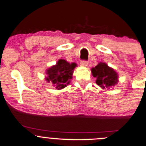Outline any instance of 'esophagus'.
Returning <instances> with one entry per match:
<instances>
[{
	"label": "esophagus",
	"instance_id": "34e87169",
	"mask_svg": "<svg viewBox=\"0 0 146 146\" xmlns=\"http://www.w3.org/2000/svg\"><path fill=\"white\" fill-rule=\"evenodd\" d=\"M88 65V62L86 60H81V62H80V65L83 67H87Z\"/></svg>",
	"mask_w": 146,
	"mask_h": 146
}]
</instances>
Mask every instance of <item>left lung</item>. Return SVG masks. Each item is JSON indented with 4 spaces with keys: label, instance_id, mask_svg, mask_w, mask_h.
I'll return each instance as SVG.
<instances>
[{
    "label": "left lung",
    "instance_id": "obj_1",
    "mask_svg": "<svg viewBox=\"0 0 146 146\" xmlns=\"http://www.w3.org/2000/svg\"><path fill=\"white\" fill-rule=\"evenodd\" d=\"M91 72L92 76L97 79L96 84L102 89L109 90L118 81L116 72L104 62H99L97 66L92 67Z\"/></svg>",
    "mask_w": 146,
    "mask_h": 146
}]
</instances>
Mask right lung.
<instances>
[{
    "mask_svg": "<svg viewBox=\"0 0 146 146\" xmlns=\"http://www.w3.org/2000/svg\"><path fill=\"white\" fill-rule=\"evenodd\" d=\"M76 67L75 62L69 63L64 59H60L56 65L46 70V80L48 83H52L58 90L64 88L70 84V80L72 79L74 69Z\"/></svg>",
    "mask_w": 146,
    "mask_h": 146,
    "instance_id": "right-lung-1",
    "label": "right lung"
}]
</instances>
